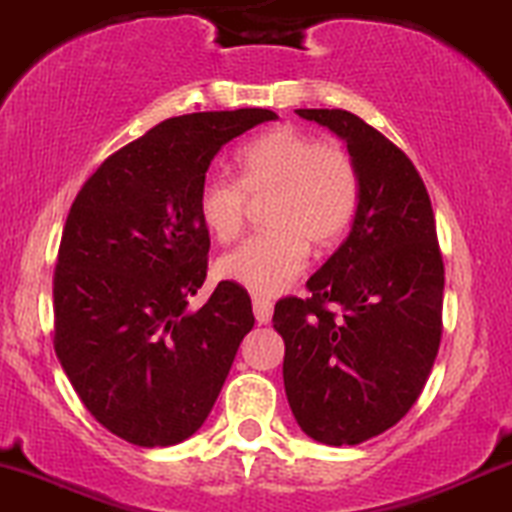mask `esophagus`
I'll return each mask as SVG.
<instances>
[{
  "mask_svg": "<svg viewBox=\"0 0 512 512\" xmlns=\"http://www.w3.org/2000/svg\"><path fill=\"white\" fill-rule=\"evenodd\" d=\"M252 311H255L257 323H269V320H272L274 306H272V301H267V299H252Z\"/></svg>",
  "mask_w": 512,
  "mask_h": 512,
  "instance_id": "obj_1",
  "label": "esophagus"
}]
</instances>
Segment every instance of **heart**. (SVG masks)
Here are the masks:
<instances>
[{
    "label": "heart",
    "mask_w": 512,
    "mask_h": 512,
    "mask_svg": "<svg viewBox=\"0 0 512 512\" xmlns=\"http://www.w3.org/2000/svg\"><path fill=\"white\" fill-rule=\"evenodd\" d=\"M247 196L265 199L269 233L255 235L218 260V277L260 296L289 289L308 262V243L333 245L357 211L359 179L352 157L338 145L291 126L245 143L238 182L211 174L201 182L196 213L211 238L228 243L243 230Z\"/></svg>",
    "instance_id": "b5f03b06"
}]
</instances>
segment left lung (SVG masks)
Returning a JSON list of instances; mask_svg holds the SVG:
<instances>
[{
    "label": "left lung",
    "mask_w": 512,
    "mask_h": 512,
    "mask_svg": "<svg viewBox=\"0 0 512 512\" xmlns=\"http://www.w3.org/2000/svg\"><path fill=\"white\" fill-rule=\"evenodd\" d=\"M345 140L359 179L347 240L308 279V299L274 306L284 389L299 428L359 445L403 418L442 335L445 267L430 196L403 150L342 109H296Z\"/></svg>",
    "instance_id": "obj_1"
}]
</instances>
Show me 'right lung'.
I'll list each match as a JSON object with an SVG mask.
<instances>
[{"label":"right lung","mask_w":512,"mask_h":512,"mask_svg":"<svg viewBox=\"0 0 512 512\" xmlns=\"http://www.w3.org/2000/svg\"><path fill=\"white\" fill-rule=\"evenodd\" d=\"M269 109L201 111L157 123L84 182L53 282L55 355L87 411L138 447L179 445L209 418L255 325L243 286L206 279L196 196L213 155Z\"/></svg>","instance_id":"1"}]
</instances>
